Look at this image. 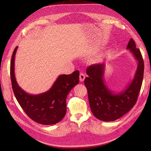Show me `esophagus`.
Segmentation results:
<instances>
[{
	"label": "esophagus",
	"instance_id": "1",
	"mask_svg": "<svg viewBox=\"0 0 151 151\" xmlns=\"http://www.w3.org/2000/svg\"><path fill=\"white\" fill-rule=\"evenodd\" d=\"M84 79H85V75L84 73H81L80 74V81L83 82L84 81Z\"/></svg>",
	"mask_w": 151,
	"mask_h": 151
}]
</instances>
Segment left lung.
<instances>
[{"label":"left lung","mask_w":151,"mask_h":151,"mask_svg":"<svg viewBox=\"0 0 151 151\" xmlns=\"http://www.w3.org/2000/svg\"><path fill=\"white\" fill-rule=\"evenodd\" d=\"M127 49L132 53L137 62L135 75L123 91L115 93L108 88L104 79L105 63H98L86 69L88 77L84 84L88 89L91 110L95 117L103 121H113L128 113L137 101L142 85L144 62L140 50L130 39Z\"/></svg>","instance_id":"obj_1"}]
</instances>
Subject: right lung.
<instances>
[{"instance_id": "right-lung-1", "label": "right lung", "mask_w": 151, "mask_h": 151, "mask_svg": "<svg viewBox=\"0 0 151 151\" xmlns=\"http://www.w3.org/2000/svg\"><path fill=\"white\" fill-rule=\"evenodd\" d=\"M16 47L10 64V76L15 97L25 113L36 123L50 125L58 123L65 116L67 110L66 99L74 86L79 82V71L70 75H60L47 91L31 95L24 91L16 81L14 65Z\"/></svg>"}]
</instances>
